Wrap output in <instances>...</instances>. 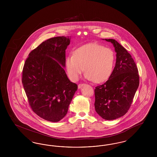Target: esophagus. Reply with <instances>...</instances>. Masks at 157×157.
I'll return each mask as SVG.
<instances>
[{
	"mask_svg": "<svg viewBox=\"0 0 157 157\" xmlns=\"http://www.w3.org/2000/svg\"><path fill=\"white\" fill-rule=\"evenodd\" d=\"M84 85V84L83 83H80V84H79L78 85V88H82V86Z\"/></svg>",
	"mask_w": 157,
	"mask_h": 157,
	"instance_id": "34e87169",
	"label": "esophagus"
}]
</instances>
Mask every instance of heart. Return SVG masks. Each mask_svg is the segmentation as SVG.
Wrapping results in <instances>:
<instances>
[{
  "instance_id": "b5f03b06",
  "label": "heart",
  "mask_w": 157,
  "mask_h": 157,
  "mask_svg": "<svg viewBox=\"0 0 157 157\" xmlns=\"http://www.w3.org/2000/svg\"><path fill=\"white\" fill-rule=\"evenodd\" d=\"M115 61L111 48L95 43L83 45L68 56L66 66L69 78L77 81L84 71L86 79L96 83L104 82L111 75Z\"/></svg>"
}]
</instances>
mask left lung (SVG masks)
I'll return each mask as SVG.
<instances>
[{
	"label": "left lung",
	"instance_id": "obj_1",
	"mask_svg": "<svg viewBox=\"0 0 157 157\" xmlns=\"http://www.w3.org/2000/svg\"><path fill=\"white\" fill-rule=\"evenodd\" d=\"M105 40L115 48L116 63L108 80L95 87L94 105L103 119L113 120L129 110L139 86L140 76L134 60L127 50L115 39Z\"/></svg>",
	"mask_w": 157,
	"mask_h": 157
}]
</instances>
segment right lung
<instances>
[{
	"label": "right lung",
	"mask_w": 157,
	"mask_h": 157,
	"mask_svg": "<svg viewBox=\"0 0 157 157\" xmlns=\"http://www.w3.org/2000/svg\"><path fill=\"white\" fill-rule=\"evenodd\" d=\"M69 37L58 36L43 42L32 51L24 64L22 82L29 105L36 115L58 122L67 113L78 90L63 67Z\"/></svg>",
	"instance_id": "1"
}]
</instances>
